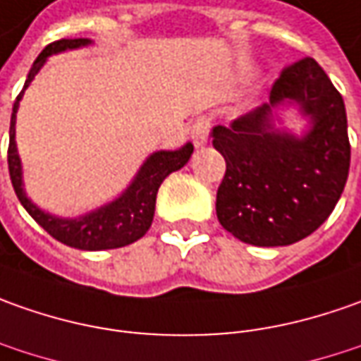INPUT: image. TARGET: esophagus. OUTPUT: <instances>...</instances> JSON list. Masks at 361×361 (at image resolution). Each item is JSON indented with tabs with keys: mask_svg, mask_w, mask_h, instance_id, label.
<instances>
[{
	"mask_svg": "<svg viewBox=\"0 0 361 361\" xmlns=\"http://www.w3.org/2000/svg\"><path fill=\"white\" fill-rule=\"evenodd\" d=\"M209 130H212V119L207 118V116H200V118H195V121L192 123V137H193V143H195L197 147L207 143Z\"/></svg>",
	"mask_w": 361,
	"mask_h": 361,
	"instance_id": "34e87169",
	"label": "esophagus"
}]
</instances>
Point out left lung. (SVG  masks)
I'll return each instance as SVG.
<instances>
[{
	"label": "left lung",
	"mask_w": 361,
	"mask_h": 361,
	"mask_svg": "<svg viewBox=\"0 0 361 361\" xmlns=\"http://www.w3.org/2000/svg\"><path fill=\"white\" fill-rule=\"evenodd\" d=\"M298 101L312 118L302 140L276 132L271 106ZM214 147L226 159L218 188L219 224L252 245H290L316 231L334 212L350 171V137L342 94L314 57L286 66L269 106L216 126Z\"/></svg>",
	"instance_id": "1"
}]
</instances>
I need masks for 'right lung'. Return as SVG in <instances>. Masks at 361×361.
Returning <instances> with one entry per match:
<instances>
[{"instance_id":"obj_1","label":"right lung","mask_w":361,"mask_h":361,"mask_svg":"<svg viewBox=\"0 0 361 361\" xmlns=\"http://www.w3.org/2000/svg\"><path fill=\"white\" fill-rule=\"evenodd\" d=\"M85 44H90V39L75 37V39H57L54 44L47 45L37 56V59L33 61L23 90L35 78V73L44 66L47 56L63 51V49H73V47H80V45ZM23 90H21V94H23ZM21 94L16 97L13 114H11L7 166H9V178L13 183V190L18 193L21 205L27 209V214L51 238H56L57 242L66 243L69 247H80V250H116V247H123V245L137 242L142 235H145V231L149 230L152 219H154L156 195L161 181L166 180L171 171L183 168L188 164V159L193 154L192 143H185L178 152H157V154H154L143 164L137 178L126 190V193L106 207L78 219L54 218L49 214H44L39 207H35L25 197L23 188H21V166H19L18 147H16V111H18Z\"/></svg>"}]
</instances>
